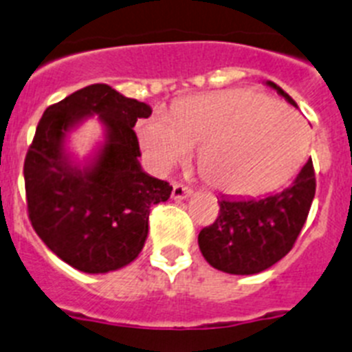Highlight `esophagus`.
I'll return each instance as SVG.
<instances>
[{"mask_svg": "<svg viewBox=\"0 0 352 352\" xmlns=\"http://www.w3.org/2000/svg\"><path fill=\"white\" fill-rule=\"evenodd\" d=\"M190 194H192V188H188V186L183 185V183H174L173 185V197L176 199V201L186 199Z\"/></svg>", "mask_w": 352, "mask_h": 352, "instance_id": "34e87169", "label": "esophagus"}]
</instances>
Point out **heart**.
Returning a JSON list of instances; mask_svg holds the SVG:
<instances>
[{"label": "heart", "instance_id": "heart-1", "mask_svg": "<svg viewBox=\"0 0 352 352\" xmlns=\"http://www.w3.org/2000/svg\"><path fill=\"white\" fill-rule=\"evenodd\" d=\"M149 166L167 173L199 149V167L219 190L254 195L287 182L303 164L309 133L292 109L252 89H226L155 111L139 125Z\"/></svg>", "mask_w": 352, "mask_h": 352}]
</instances>
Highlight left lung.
<instances>
[{
    "instance_id": "obj_1",
    "label": "left lung",
    "mask_w": 352,
    "mask_h": 352,
    "mask_svg": "<svg viewBox=\"0 0 352 352\" xmlns=\"http://www.w3.org/2000/svg\"><path fill=\"white\" fill-rule=\"evenodd\" d=\"M291 105L296 102L275 82H266ZM316 195L312 160L301 167L291 185L261 199L219 201V217L199 232L204 259L223 273L254 275L287 256L296 243Z\"/></svg>"
}]
</instances>
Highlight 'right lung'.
Segmentation results:
<instances>
[{"label":"right lung","mask_w":352,"mask_h":352,"mask_svg":"<svg viewBox=\"0 0 352 352\" xmlns=\"http://www.w3.org/2000/svg\"><path fill=\"white\" fill-rule=\"evenodd\" d=\"M96 113L106 141L84 166L64 149L70 129ZM144 102L107 84H91L54 105L38 121L24 160L31 226L56 256L84 273H107L132 263L148 238L151 206L170 197L173 186L141 169L139 118Z\"/></svg>","instance_id":"1"}]
</instances>
